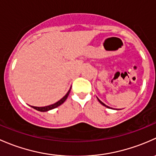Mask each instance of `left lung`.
<instances>
[{"instance_id":"1","label":"left lung","mask_w":156,"mask_h":156,"mask_svg":"<svg viewBox=\"0 0 156 156\" xmlns=\"http://www.w3.org/2000/svg\"><path fill=\"white\" fill-rule=\"evenodd\" d=\"M98 101H99V102H100V103H101V104H102V105H104V107H107V108H110V107H108V106H107V105H106V104H104V103H103L102 101H100V100H99V99H98Z\"/></svg>"}]
</instances>
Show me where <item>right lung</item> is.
Listing matches in <instances>:
<instances>
[{
	"label": "right lung",
	"mask_w": 156,
	"mask_h": 156,
	"mask_svg": "<svg viewBox=\"0 0 156 156\" xmlns=\"http://www.w3.org/2000/svg\"><path fill=\"white\" fill-rule=\"evenodd\" d=\"M70 89H71V88H70ZM70 91V89L67 91V93L65 97L62 98L60 101H58V102H56L55 104H52V105H49V106H46V107H33L34 109H35V110H38V111H41V112H46V111H48V110H52V109L56 108V107H58V106H60L61 104H62L65 101H66V99L67 98V97H68V95H69Z\"/></svg>",
	"instance_id": "1"
}]
</instances>
